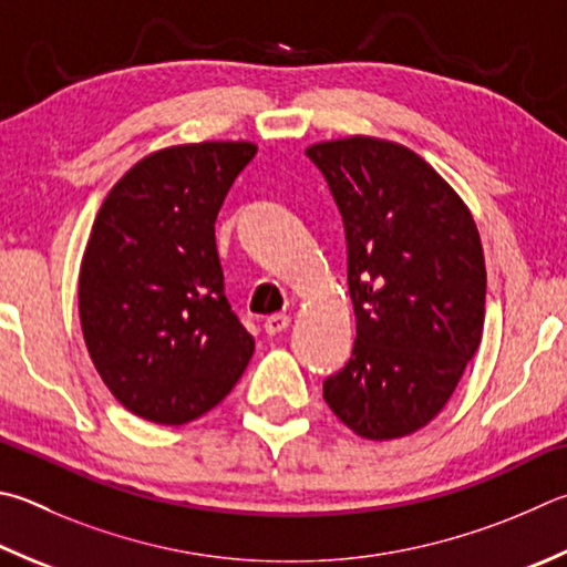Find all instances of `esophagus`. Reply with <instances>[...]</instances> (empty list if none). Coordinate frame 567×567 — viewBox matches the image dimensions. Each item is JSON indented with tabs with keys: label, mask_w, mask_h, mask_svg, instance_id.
<instances>
[{
	"label": "esophagus",
	"mask_w": 567,
	"mask_h": 567,
	"mask_svg": "<svg viewBox=\"0 0 567 567\" xmlns=\"http://www.w3.org/2000/svg\"><path fill=\"white\" fill-rule=\"evenodd\" d=\"M262 327H265L267 334H280V332H285L287 327H290V317L282 315V312H275L270 317H265Z\"/></svg>",
	"instance_id": "34e87169"
}]
</instances>
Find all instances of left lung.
Segmentation results:
<instances>
[{
    "instance_id": "1",
    "label": "left lung",
    "mask_w": 567,
    "mask_h": 567,
    "mask_svg": "<svg viewBox=\"0 0 567 567\" xmlns=\"http://www.w3.org/2000/svg\"><path fill=\"white\" fill-rule=\"evenodd\" d=\"M322 173L347 238L357 317L349 362L324 401L354 434H414L454 394L486 315V265L454 188L399 143L344 138L305 151Z\"/></svg>"
}]
</instances>
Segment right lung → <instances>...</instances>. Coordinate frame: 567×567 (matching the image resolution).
I'll list each match as a JSON object with an SVG mask.
<instances>
[{
	"mask_svg": "<svg viewBox=\"0 0 567 567\" xmlns=\"http://www.w3.org/2000/svg\"><path fill=\"white\" fill-rule=\"evenodd\" d=\"M255 153L245 141L151 153L96 215L79 275L81 329L111 394L153 424L208 414L255 352L215 248L220 205Z\"/></svg>",
	"mask_w": 567,
	"mask_h": 567,
	"instance_id": "add662e5",
	"label": "right lung"
}]
</instances>
